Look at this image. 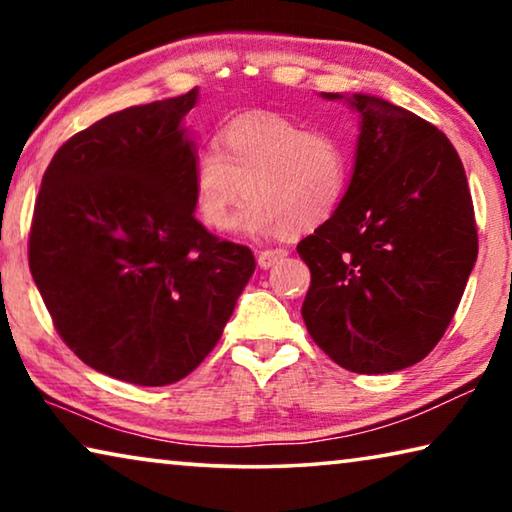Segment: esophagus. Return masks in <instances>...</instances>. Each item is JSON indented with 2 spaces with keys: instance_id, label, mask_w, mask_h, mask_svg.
Listing matches in <instances>:
<instances>
[{
  "instance_id": "1",
  "label": "esophagus",
  "mask_w": 512,
  "mask_h": 512,
  "mask_svg": "<svg viewBox=\"0 0 512 512\" xmlns=\"http://www.w3.org/2000/svg\"><path fill=\"white\" fill-rule=\"evenodd\" d=\"M289 255L287 248H268V250H259L257 253V264L262 268H271L277 262H282L284 257Z\"/></svg>"
}]
</instances>
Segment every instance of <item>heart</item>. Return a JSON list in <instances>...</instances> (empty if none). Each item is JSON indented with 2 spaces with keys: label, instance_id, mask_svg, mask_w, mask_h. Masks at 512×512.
I'll return each mask as SVG.
<instances>
[{
  "label": "heart",
  "instance_id": "1",
  "mask_svg": "<svg viewBox=\"0 0 512 512\" xmlns=\"http://www.w3.org/2000/svg\"><path fill=\"white\" fill-rule=\"evenodd\" d=\"M354 151L345 137L277 115L228 121L219 146L196 155L194 201L212 230L228 228L244 192L239 216L248 232H305L332 219L352 183Z\"/></svg>",
  "mask_w": 512,
  "mask_h": 512
}]
</instances>
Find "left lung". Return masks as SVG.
Segmentation results:
<instances>
[{
    "instance_id": "1",
    "label": "left lung",
    "mask_w": 512,
    "mask_h": 512,
    "mask_svg": "<svg viewBox=\"0 0 512 512\" xmlns=\"http://www.w3.org/2000/svg\"><path fill=\"white\" fill-rule=\"evenodd\" d=\"M361 115L352 183L298 244L311 284L302 318L341 368L381 375L443 339L479 253L463 162L429 121L368 94H332Z\"/></svg>"
}]
</instances>
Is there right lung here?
Listing matches in <instances>:
<instances>
[{
  "label": "right lung",
  "mask_w": 512,
  "mask_h": 512,
  "mask_svg": "<svg viewBox=\"0 0 512 512\" xmlns=\"http://www.w3.org/2000/svg\"><path fill=\"white\" fill-rule=\"evenodd\" d=\"M198 90L99 119L42 176L29 268L56 332L90 368L167 386L219 343L255 273L248 246L196 221Z\"/></svg>",
  "instance_id": "add662e5"
}]
</instances>
